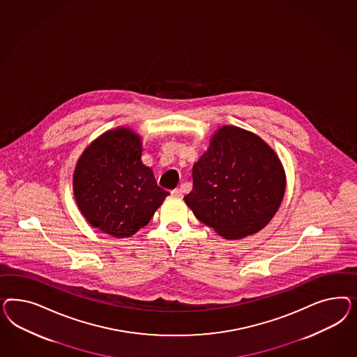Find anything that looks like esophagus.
Returning a JSON list of instances; mask_svg holds the SVG:
<instances>
[{"mask_svg":"<svg viewBox=\"0 0 357 357\" xmlns=\"http://www.w3.org/2000/svg\"><path fill=\"white\" fill-rule=\"evenodd\" d=\"M172 195L175 196V197H182V190L181 188H175L172 191Z\"/></svg>","mask_w":357,"mask_h":357,"instance_id":"esophagus-1","label":"esophagus"}]
</instances>
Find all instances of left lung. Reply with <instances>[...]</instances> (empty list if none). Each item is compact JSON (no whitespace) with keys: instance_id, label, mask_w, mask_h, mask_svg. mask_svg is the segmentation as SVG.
I'll return each mask as SVG.
<instances>
[{"instance_id":"left-lung-1","label":"left lung","mask_w":357,"mask_h":357,"mask_svg":"<svg viewBox=\"0 0 357 357\" xmlns=\"http://www.w3.org/2000/svg\"><path fill=\"white\" fill-rule=\"evenodd\" d=\"M185 204L218 236L239 239L258 233L275 216L285 194L279 157L249 130L224 126L192 167Z\"/></svg>"}]
</instances>
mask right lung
<instances>
[{"label":"right lung","instance_id":"right-lung-1","mask_svg":"<svg viewBox=\"0 0 357 357\" xmlns=\"http://www.w3.org/2000/svg\"><path fill=\"white\" fill-rule=\"evenodd\" d=\"M141 153L140 136L119 127L93 141L77 162V206L91 227L112 237L133 236L170 195L157 185Z\"/></svg>","mask_w":357,"mask_h":357}]
</instances>
